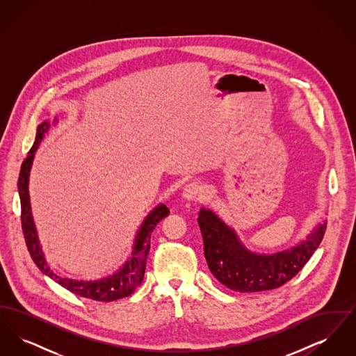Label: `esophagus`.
I'll list each match as a JSON object with an SVG mask.
<instances>
[{
    "mask_svg": "<svg viewBox=\"0 0 356 356\" xmlns=\"http://www.w3.org/2000/svg\"><path fill=\"white\" fill-rule=\"evenodd\" d=\"M204 196L203 186H200L199 183H189L184 186L183 189V197L186 200H199Z\"/></svg>",
    "mask_w": 356,
    "mask_h": 356,
    "instance_id": "esophagus-1",
    "label": "esophagus"
}]
</instances>
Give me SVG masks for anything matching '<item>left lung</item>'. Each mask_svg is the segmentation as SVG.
<instances>
[{
    "instance_id": "left-lung-1",
    "label": "left lung",
    "mask_w": 356,
    "mask_h": 356,
    "mask_svg": "<svg viewBox=\"0 0 356 356\" xmlns=\"http://www.w3.org/2000/svg\"><path fill=\"white\" fill-rule=\"evenodd\" d=\"M197 221L212 275L225 287L238 292L267 291L287 283L305 267L325 232L324 221L299 245L276 254H260L247 250L236 232L211 209L202 208Z\"/></svg>"
}]
</instances>
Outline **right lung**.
<instances>
[{
	"label": "right lung",
	"mask_w": 356,
	"mask_h": 356,
	"mask_svg": "<svg viewBox=\"0 0 356 356\" xmlns=\"http://www.w3.org/2000/svg\"><path fill=\"white\" fill-rule=\"evenodd\" d=\"M53 124H57V119H54ZM49 128H51V122L48 120L41 122L37 127L33 147L31 148L26 159L24 160L19 170V176H18V195L21 200V224H22V232H24L28 251L32 256L35 266L40 268V271L49 276L61 287L67 288L68 291L73 292L74 295L92 299V300H97V302H113L121 298L129 296L135 291L136 287L141 284L144 279L147 256L149 254V248H151V235L153 229L160 221L168 216L170 209L164 204H160L153 209L152 212H149V215L145 218V220L141 224L136 235L132 256L122 264L119 271L115 272L113 275L106 276L100 280H95V282L73 280V279L61 277L56 275L48 266L38 241L33 216H32L31 200H29V189H28L34 152L37 151L40 143L42 141L44 135L49 131Z\"/></svg>",
	"instance_id": "1"
}]
</instances>
